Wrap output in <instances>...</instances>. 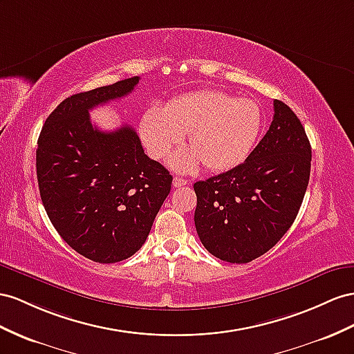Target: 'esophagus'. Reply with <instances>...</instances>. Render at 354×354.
I'll return each instance as SVG.
<instances>
[{"mask_svg": "<svg viewBox=\"0 0 354 354\" xmlns=\"http://www.w3.org/2000/svg\"><path fill=\"white\" fill-rule=\"evenodd\" d=\"M188 184V180L184 179V178H179V176H175L174 178V187L175 188H179V187H184Z\"/></svg>", "mask_w": 354, "mask_h": 354, "instance_id": "1", "label": "esophagus"}]
</instances>
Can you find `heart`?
<instances>
[{"mask_svg":"<svg viewBox=\"0 0 354 354\" xmlns=\"http://www.w3.org/2000/svg\"><path fill=\"white\" fill-rule=\"evenodd\" d=\"M261 125L263 112L256 100L202 91L171 100L165 109L151 106L142 116L140 136L152 157L165 158L188 134L193 151L171 158L174 169L193 171L203 162L212 171H223L245 161Z\"/></svg>","mask_w":354,"mask_h":354,"instance_id":"heart-1","label":"heart"}]
</instances>
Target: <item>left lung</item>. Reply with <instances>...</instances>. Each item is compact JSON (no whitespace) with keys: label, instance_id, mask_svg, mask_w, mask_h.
Segmentation results:
<instances>
[{"label":"left lung","instance_id":"8db88e82","mask_svg":"<svg viewBox=\"0 0 354 354\" xmlns=\"http://www.w3.org/2000/svg\"><path fill=\"white\" fill-rule=\"evenodd\" d=\"M304 125L275 100L265 138L242 165L194 184V223L203 247L230 263L263 256L293 224L310 180Z\"/></svg>","mask_w":354,"mask_h":354}]
</instances>
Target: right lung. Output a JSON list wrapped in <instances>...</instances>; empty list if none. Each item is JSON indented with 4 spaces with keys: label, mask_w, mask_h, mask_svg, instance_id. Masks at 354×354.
Segmentation results:
<instances>
[{
    "label": "right lung",
    "mask_w": 354,
    "mask_h": 354,
    "mask_svg": "<svg viewBox=\"0 0 354 354\" xmlns=\"http://www.w3.org/2000/svg\"><path fill=\"white\" fill-rule=\"evenodd\" d=\"M139 79L66 98L37 140L35 167L49 220L71 248L97 263L140 250L174 179L145 153L133 127L102 131L89 120L91 109L129 95Z\"/></svg>",
    "instance_id": "right-lung-1"
}]
</instances>
